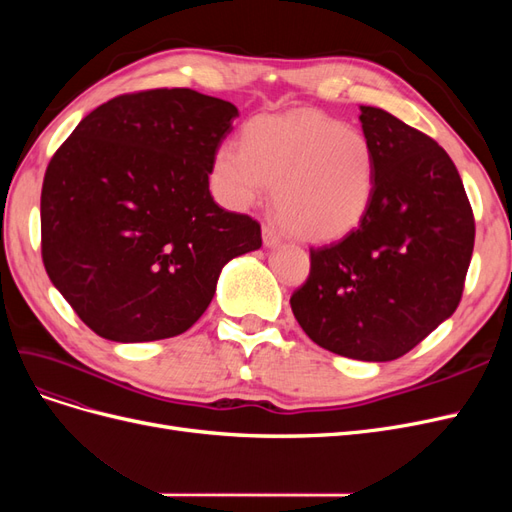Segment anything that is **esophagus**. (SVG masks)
Listing matches in <instances>:
<instances>
[{
  "label": "esophagus",
  "instance_id": "obj_1",
  "mask_svg": "<svg viewBox=\"0 0 512 512\" xmlns=\"http://www.w3.org/2000/svg\"><path fill=\"white\" fill-rule=\"evenodd\" d=\"M262 241H265L267 247H277L282 243V237L277 235L273 226H262Z\"/></svg>",
  "mask_w": 512,
  "mask_h": 512
}]
</instances>
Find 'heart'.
<instances>
[{
	"instance_id": "heart-1",
	"label": "heart",
	"mask_w": 512,
	"mask_h": 512,
	"mask_svg": "<svg viewBox=\"0 0 512 512\" xmlns=\"http://www.w3.org/2000/svg\"><path fill=\"white\" fill-rule=\"evenodd\" d=\"M211 181L228 209L245 211L273 190L277 220L307 243L346 237L363 222L376 192L369 138L316 111L256 117L241 147L213 153Z\"/></svg>"
}]
</instances>
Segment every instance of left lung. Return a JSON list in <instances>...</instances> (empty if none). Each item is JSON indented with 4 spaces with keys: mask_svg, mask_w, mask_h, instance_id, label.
Masks as SVG:
<instances>
[{
    "mask_svg": "<svg viewBox=\"0 0 512 512\" xmlns=\"http://www.w3.org/2000/svg\"><path fill=\"white\" fill-rule=\"evenodd\" d=\"M376 151V192L363 222L312 247L290 307L320 348L384 363L451 318L474 250V215L448 153L391 113L361 106Z\"/></svg>",
    "mask_w": 512,
    "mask_h": 512,
    "instance_id": "1",
    "label": "left lung"
}]
</instances>
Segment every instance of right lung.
<instances>
[{"label":"right lung","instance_id":"add662e5","mask_svg":"<svg viewBox=\"0 0 512 512\" xmlns=\"http://www.w3.org/2000/svg\"><path fill=\"white\" fill-rule=\"evenodd\" d=\"M239 117L194 89H149L91 111L57 149L40 198L42 260L87 327L119 344L188 331L260 224L209 192Z\"/></svg>","mask_w":512,"mask_h":512}]
</instances>
